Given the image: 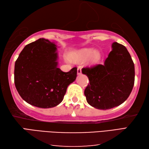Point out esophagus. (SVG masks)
<instances>
[{
    "label": "esophagus",
    "mask_w": 149,
    "mask_h": 149,
    "mask_svg": "<svg viewBox=\"0 0 149 149\" xmlns=\"http://www.w3.org/2000/svg\"><path fill=\"white\" fill-rule=\"evenodd\" d=\"M81 68L80 67H78L77 69V74L79 75V74H81Z\"/></svg>",
    "instance_id": "34e87169"
}]
</instances>
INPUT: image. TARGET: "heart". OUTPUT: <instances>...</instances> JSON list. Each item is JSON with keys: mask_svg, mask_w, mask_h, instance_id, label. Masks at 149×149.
<instances>
[{"mask_svg": "<svg viewBox=\"0 0 149 149\" xmlns=\"http://www.w3.org/2000/svg\"><path fill=\"white\" fill-rule=\"evenodd\" d=\"M71 58L78 62H85L89 58L91 62L95 63L100 60V53L98 51H95L92 48H84L72 53Z\"/></svg>", "mask_w": 149, "mask_h": 149, "instance_id": "obj_1", "label": "heart"}]
</instances>
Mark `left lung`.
I'll use <instances>...</instances> for the list:
<instances>
[{"mask_svg": "<svg viewBox=\"0 0 149 149\" xmlns=\"http://www.w3.org/2000/svg\"><path fill=\"white\" fill-rule=\"evenodd\" d=\"M89 84L84 91L88 104L98 109H110L128 98L134 84V64L127 48L117 42L104 64L83 68Z\"/></svg>", "mask_w": 149, "mask_h": 149, "instance_id": "obj_1", "label": "left lung"}]
</instances>
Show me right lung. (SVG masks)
<instances>
[{"label": "right lung", "mask_w": 149, "mask_h": 149, "mask_svg": "<svg viewBox=\"0 0 149 149\" xmlns=\"http://www.w3.org/2000/svg\"><path fill=\"white\" fill-rule=\"evenodd\" d=\"M56 47L54 42L40 38L26 45L15 62V87L30 105L44 109L55 107L77 78V68L67 72L58 68Z\"/></svg>", "instance_id": "1"}]
</instances>
